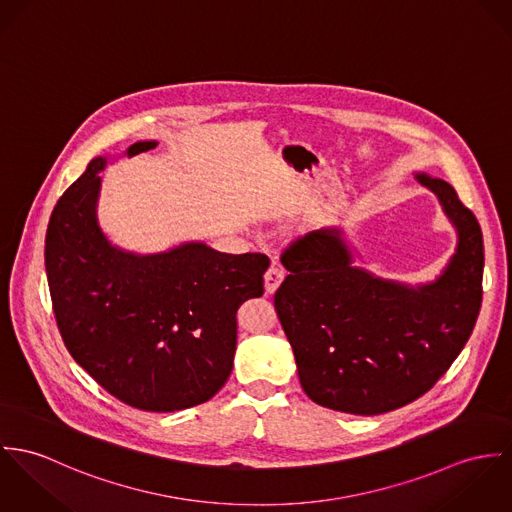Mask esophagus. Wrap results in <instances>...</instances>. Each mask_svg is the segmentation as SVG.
<instances>
[{
  "instance_id": "1",
  "label": "esophagus",
  "mask_w": 512,
  "mask_h": 512,
  "mask_svg": "<svg viewBox=\"0 0 512 512\" xmlns=\"http://www.w3.org/2000/svg\"><path fill=\"white\" fill-rule=\"evenodd\" d=\"M284 277H286V271H284L283 267L273 265V267L265 273V288H267V292H269V294L275 292V290L281 286V283H283Z\"/></svg>"
}]
</instances>
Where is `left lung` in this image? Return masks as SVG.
Here are the masks:
<instances>
[{
	"mask_svg": "<svg viewBox=\"0 0 512 512\" xmlns=\"http://www.w3.org/2000/svg\"><path fill=\"white\" fill-rule=\"evenodd\" d=\"M457 231L434 283L385 281L353 267L341 228L292 241L275 310L292 345L304 393L316 404L373 416L428 393L469 340L483 298V233L454 188L416 174Z\"/></svg>",
	"mask_w": 512,
	"mask_h": 512,
	"instance_id": "8db88e82",
	"label": "left lung"
}]
</instances>
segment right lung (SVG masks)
Returning a JSON list of instances; mask_svg holds the SVG:
<instances>
[{
    "mask_svg": "<svg viewBox=\"0 0 512 512\" xmlns=\"http://www.w3.org/2000/svg\"><path fill=\"white\" fill-rule=\"evenodd\" d=\"M155 147L139 141L127 155ZM106 163L92 159L49 220L45 267L60 336L98 385L133 408L202 404L228 381L237 308L263 294L271 261L202 241L153 255L115 247L96 216Z\"/></svg>",
    "mask_w": 512,
    "mask_h": 512,
    "instance_id": "right-lung-1",
    "label": "right lung"
}]
</instances>
